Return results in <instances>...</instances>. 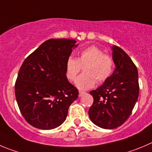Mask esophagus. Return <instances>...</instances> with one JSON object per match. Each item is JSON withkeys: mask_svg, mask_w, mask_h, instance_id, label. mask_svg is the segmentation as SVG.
<instances>
[{"mask_svg": "<svg viewBox=\"0 0 152 152\" xmlns=\"http://www.w3.org/2000/svg\"><path fill=\"white\" fill-rule=\"evenodd\" d=\"M84 94H86V92H79V97L83 96Z\"/></svg>", "mask_w": 152, "mask_h": 152, "instance_id": "esophagus-1", "label": "esophagus"}]
</instances>
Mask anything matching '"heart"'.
<instances>
[{"label": "heart", "instance_id": "obj_1", "mask_svg": "<svg viewBox=\"0 0 152 152\" xmlns=\"http://www.w3.org/2000/svg\"><path fill=\"white\" fill-rule=\"evenodd\" d=\"M113 60L104 54L102 49L89 46L79 53L77 59L69 57L66 63V75L70 81H75L83 67V72L77 77L76 86L78 89H89L98 82L105 81L110 76L113 69Z\"/></svg>", "mask_w": 152, "mask_h": 152}]
</instances>
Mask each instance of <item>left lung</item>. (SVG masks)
Wrapping results in <instances>:
<instances>
[{
  "label": "left lung",
  "mask_w": 152,
  "mask_h": 152,
  "mask_svg": "<svg viewBox=\"0 0 152 152\" xmlns=\"http://www.w3.org/2000/svg\"><path fill=\"white\" fill-rule=\"evenodd\" d=\"M115 70L104 83L90 94L93 104L89 110L91 121L104 129H113L128 118L139 96L138 71L121 48L112 46Z\"/></svg>",
  "instance_id": "obj_1"
}]
</instances>
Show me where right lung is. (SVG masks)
Returning a JSON list of instances; mask_svg holds the SVG:
<instances>
[{"label":"right lung","mask_w":152,"mask_h":152,"mask_svg":"<svg viewBox=\"0 0 152 152\" xmlns=\"http://www.w3.org/2000/svg\"><path fill=\"white\" fill-rule=\"evenodd\" d=\"M76 40L50 39L28 56L18 72L15 85L17 103L32 126L50 130L66 120L71 104L78 97L68 80L66 63L77 47Z\"/></svg>","instance_id":"1"}]
</instances>
